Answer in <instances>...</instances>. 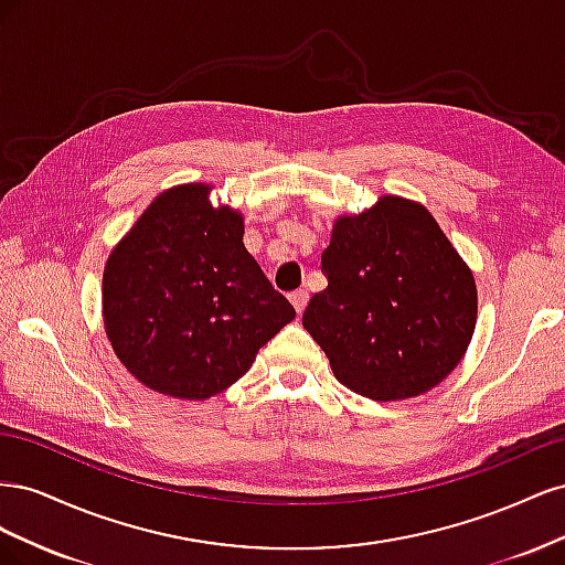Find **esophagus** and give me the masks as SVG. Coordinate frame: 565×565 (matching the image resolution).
<instances>
[{
	"mask_svg": "<svg viewBox=\"0 0 565 565\" xmlns=\"http://www.w3.org/2000/svg\"><path fill=\"white\" fill-rule=\"evenodd\" d=\"M289 301H292V306L297 309V313H303L306 303H309V292H306V289H297V292L289 295Z\"/></svg>",
	"mask_w": 565,
	"mask_h": 565,
	"instance_id": "esophagus-1",
	"label": "esophagus"
}]
</instances>
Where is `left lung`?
Wrapping results in <instances>:
<instances>
[{
    "label": "left lung",
    "mask_w": 565,
    "mask_h": 565,
    "mask_svg": "<svg viewBox=\"0 0 565 565\" xmlns=\"http://www.w3.org/2000/svg\"><path fill=\"white\" fill-rule=\"evenodd\" d=\"M320 268L328 287L301 322L347 388L413 398L461 361L476 328L473 276L422 204L386 195L339 218Z\"/></svg>",
    "instance_id": "8db88e82"
}]
</instances>
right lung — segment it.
<instances>
[{
	"instance_id": "obj_1",
	"label": "right lung",
	"mask_w": 565,
	"mask_h": 565,
	"mask_svg": "<svg viewBox=\"0 0 565 565\" xmlns=\"http://www.w3.org/2000/svg\"><path fill=\"white\" fill-rule=\"evenodd\" d=\"M210 188L164 191L104 273V322L119 361L148 388L202 401L228 388L295 320L243 245V216L214 210Z\"/></svg>"
}]
</instances>
